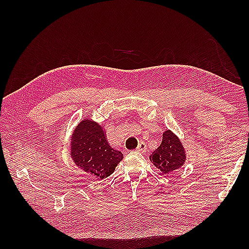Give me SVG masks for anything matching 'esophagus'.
<instances>
[{
  "mask_svg": "<svg viewBox=\"0 0 249 249\" xmlns=\"http://www.w3.org/2000/svg\"><path fill=\"white\" fill-rule=\"evenodd\" d=\"M137 151L140 152V153H145L146 152V144L144 142H140L138 147H137Z\"/></svg>",
  "mask_w": 249,
  "mask_h": 249,
  "instance_id": "obj_1",
  "label": "esophagus"
}]
</instances>
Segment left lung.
I'll return each mask as SVG.
<instances>
[{"label": "left lung", "mask_w": 249, "mask_h": 249, "mask_svg": "<svg viewBox=\"0 0 249 249\" xmlns=\"http://www.w3.org/2000/svg\"><path fill=\"white\" fill-rule=\"evenodd\" d=\"M185 158L186 156L181 141L171 130H166L163 133L160 145L150 156L151 161L163 174L172 172L182 167Z\"/></svg>", "instance_id": "1"}]
</instances>
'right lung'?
<instances>
[{
  "mask_svg": "<svg viewBox=\"0 0 249 249\" xmlns=\"http://www.w3.org/2000/svg\"><path fill=\"white\" fill-rule=\"evenodd\" d=\"M103 129L93 121L83 120L73 131L71 146L76 165L99 179L111 176L123 160V154L109 145Z\"/></svg>",
  "mask_w": 249,
  "mask_h": 249,
  "instance_id": "obj_1",
  "label": "right lung"
}]
</instances>
